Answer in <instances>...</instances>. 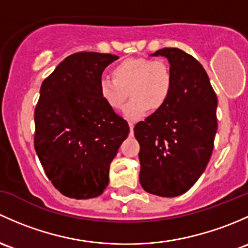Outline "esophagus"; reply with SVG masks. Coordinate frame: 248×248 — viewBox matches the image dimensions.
<instances>
[{
	"mask_svg": "<svg viewBox=\"0 0 248 248\" xmlns=\"http://www.w3.org/2000/svg\"><path fill=\"white\" fill-rule=\"evenodd\" d=\"M129 126H130V135H134V127H135V124L134 123H129Z\"/></svg>",
	"mask_w": 248,
	"mask_h": 248,
	"instance_id": "obj_1",
	"label": "esophagus"
}]
</instances>
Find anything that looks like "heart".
Segmentation results:
<instances>
[{"mask_svg": "<svg viewBox=\"0 0 248 248\" xmlns=\"http://www.w3.org/2000/svg\"><path fill=\"white\" fill-rule=\"evenodd\" d=\"M112 78L99 80V95L112 111L124 106L130 93L131 101L124 108V117L137 121L148 112L166 105L173 89L170 65L160 60L127 58L112 69Z\"/></svg>", "mask_w": 248, "mask_h": 248, "instance_id": "1", "label": "heart"}]
</instances>
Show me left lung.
I'll use <instances>...</instances> for the list:
<instances>
[{
  "label": "left lung",
  "instance_id": "left-lung-1",
  "mask_svg": "<svg viewBox=\"0 0 248 248\" xmlns=\"http://www.w3.org/2000/svg\"><path fill=\"white\" fill-rule=\"evenodd\" d=\"M150 56L166 57L173 89L166 105L136 124L140 143V183L147 192L177 197L203 174L217 131V96L208 74L196 58L177 47Z\"/></svg>",
  "mask_w": 248,
  "mask_h": 248
}]
</instances>
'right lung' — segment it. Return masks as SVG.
<instances>
[{
    "label": "right lung",
    "instance_id": "obj_1",
    "mask_svg": "<svg viewBox=\"0 0 248 248\" xmlns=\"http://www.w3.org/2000/svg\"><path fill=\"white\" fill-rule=\"evenodd\" d=\"M118 57L78 52L68 56L40 87L34 111V149L56 188L76 200L100 196L108 170L129 135V124L99 95V80Z\"/></svg>",
    "mask_w": 248,
    "mask_h": 248
}]
</instances>
